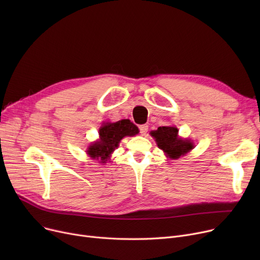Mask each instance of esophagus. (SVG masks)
I'll use <instances>...</instances> for the list:
<instances>
[{
    "instance_id": "esophagus-1",
    "label": "esophagus",
    "mask_w": 260,
    "mask_h": 260,
    "mask_svg": "<svg viewBox=\"0 0 260 260\" xmlns=\"http://www.w3.org/2000/svg\"><path fill=\"white\" fill-rule=\"evenodd\" d=\"M139 129H140V134H141L142 136H146L147 131H148V126H147L146 124H143V125H140Z\"/></svg>"
}]
</instances>
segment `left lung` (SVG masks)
I'll list each match as a JSON object with an SVG mask.
<instances>
[{"label":"left lung","instance_id":"left-lung-1","mask_svg":"<svg viewBox=\"0 0 260 260\" xmlns=\"http://www.w3.org/2000/svg\"><path fill=\"white\" fill-rule=\"evenodd\" d=\"M149 134L155 139L158 147L171 159H178L194 148L193 141L179 137L178 128L176 126H160Z\"/></svg>","mask_w":260,"mask_h":260}]
</instances>
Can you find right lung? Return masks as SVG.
<instances>
[{"mask_svg": "<svg viewBox=\"0 0 260 260\" xmlns=\"http://www.w3.org/2000/svg\"><path fill=\"white\" fill-rule=\"evenodd\" d=\"M138 133V127L128 119H123L114 123H104L99 129L100 139L91 143L86 152L91 159H97L100 160V162L105 163L119 146V143L123 138L127 136L132 137Z\"/></svg>", "mask_w": 260, "mask_h": 260, "instance_id": "right-lung-1", "label": "right lung"}]
</instances>
